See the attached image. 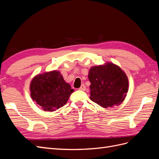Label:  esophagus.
<instances>
[{"mask_svg":"<svg viewBox=\"0 0 159 159\" xmlns=\"http://www.w3.org/2000/svg\"><path fill=\"white\" fill-rule=\"evenodd\" d=\"M79 89H80V90H81V91H85V89H86L85 85L84 84H82V85H81V87L79 88Z\"/></svg>","mask_w":159,"mask_h":159,"instance_id":"esophagus-1","label":"esophagus"}]
</instances>
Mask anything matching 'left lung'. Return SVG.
Here are the masks:
<instances>
[{
    "mask_svg": "<svg viewBox=\"0 0 159 159\" xmlns=\"http://www.w3.org/2000/svg\"><path fill=\"white\" fill-rule=\"evenodd\" d=\"M88 78L91 83L90 99L101 107L107 108L121 104L129 89L125 73L117 65L107 62L91 68Z\"/></svg>",
    "mask_w": 159,
    "mask_h": 159,
    "instance_id": "8db88e82",
    "label": "left lung"
}]
</instances>
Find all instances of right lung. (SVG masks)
Listing matches in <instances>:
<instances>
[{"mask_svg":"<svg viewBox=\"0 0 159 159\" xmlns=\"http://www.w3.org/2000/svg\"><path fill=\"white\" fill-rule=\"evenodd\" d=\"M30 91L32 100L45 111H54L63 107L74 91L60 72L56 70L34 77Z\"/></svg>","mask_w":159,"mask_h":159,"instance_id":"obj_1","label":"right lung"}]
</instances>
